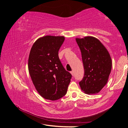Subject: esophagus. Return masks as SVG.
Instances as JSON below:
<instances>
[{
	"mask_svg": "<svg viewBox=\"0 0 128 128\" xmlns=\"http://www.w3.org/2000/svg\"><path fill=\"white\" fill-rule=\"evenodd\" d=\"M70 73H71V74H72V76H74V71H73V70L71 71V72H70Z\"/></svg>",
	"mask_w": 128,
	"mask_h": 128,
	"instance_id": "esophagus-1",
	"label": "esophagus"
}]
</instances>
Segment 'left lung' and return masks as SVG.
Wrapping results in <instances>:
<instances>
[{"mask_svg": "<svg viewBox=\"0 0 128 128\" xmlns=\"http://www.w3.org/2000/svg\"><path fill=\"white\" fill-rule=\"evenodd\" d=\"M76 40L81 50L85 72L80 86L86 94H96L108 81L112 68L111 58L98 39L86 36Z\"/></svg>", "mask_w": 128, "mask_h": 128, "instance_id": "obj_1", "label": "left lung"}]
</instances>
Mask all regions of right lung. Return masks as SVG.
Here are the masks:
<instances>
[{
    "label": "right lung",
    "instance_id": "1",
    "mask_svg": "<svg viewBox=\"0 0 128 128\" xmlns=\"http://www.w3.org/2000/svg\"><path fill=\"white\" fill-rule=\"evenodd\" d=\"M65 38L47 36L36 40L28 60V69L34 86L46 99L56 100L66 94L72 74L64 68L58 52Z\"/></svg>",
    "mask_w": 128,
    "mask_h": 128
}]
</instances>
